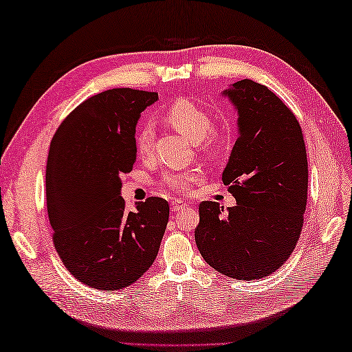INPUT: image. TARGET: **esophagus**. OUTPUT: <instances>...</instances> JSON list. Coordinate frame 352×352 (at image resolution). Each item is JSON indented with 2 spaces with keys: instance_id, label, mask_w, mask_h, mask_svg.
Wrapping results in <instances>:
<instances>
[{
  "instance_id": "34e87169",
  "label": "esophagus",
  "mask_w": 352,
  "mask_h": 352,
  "mask_svg": "<svg viewBox=\"0 0 352 352\" xmlns=\"http://www.w3.org/2000/svg\"><path fill=\"white\" fill-rule=\"evenodd\" d=\"M186 207H188V204H186V203H182V201H174V203L170 204V210L177 213V212L183 210V208H186Z\"/></svg>"
}]
</instances>
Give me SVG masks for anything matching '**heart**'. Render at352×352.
Wrapping results in <instances>:
<instances>
[{
  "instance_id": "b5f03b06",
  "label": "heart",
  "mask_w": 352,
  "mask_h": 352,
  "mask_svg": "<svg viewBox=\"0 0 352 352\" xmlns=\"http://www.w3.org/2000/svg\"><path fill=\"white\" fill-rule=\"evenodd\" d=\"M166 119L175 130L183 136L203 146L206 151H214L221 145V134L212 129V118L204 109L189 100H177L169 106ZM154 131L149 124L142 125L134 138V146L139 157H146L151 153ZM197 174L189 172L183 175H170L166 178V184L172 189L189 190Z\"/></svg>"
}]
</instances>
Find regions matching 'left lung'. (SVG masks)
Segmentation results:
<instances>
[{
    "mask_svg": "<svg viewBox=\"0 0 352 352\" xmlns=\"http://www.w3.org/2000/svg\"><path fill=\"white\" fill-rule=\"evenodd\" d=\"M222 95L237 111V139L222 172L236 198L223 213L199 204L195 242L216 271L257 280L283 266L300 239L307 204L309 166L300 122L278 96L252 80Z\"/></svg>",
    "mask_w": 352,
    "mask_h": 352,
    "instance_id": "left-lung-1",
    "label": "left lung"
}]
</instances>
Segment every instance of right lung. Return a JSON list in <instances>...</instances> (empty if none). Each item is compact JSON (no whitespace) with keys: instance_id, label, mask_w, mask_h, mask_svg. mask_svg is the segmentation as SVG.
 <instances>
[{"instance_id":"add662e5","label":"right lung","mask_w":352,"mask_h":352,"mask_svg":"<svg viewBox=\"0 0 352 352\" xmlns=\"http://www.w3.org/2000/svg\"><path fill=\"white\" fill-rule=\"evenodd\" d=\"M159 94L110 89L81 102L52 138L47 208L63 265L98 290L130 286L154 263L169 219L166 199L129 212L121 175L136 162V125Z\"/></svg>"}]
</instances>
